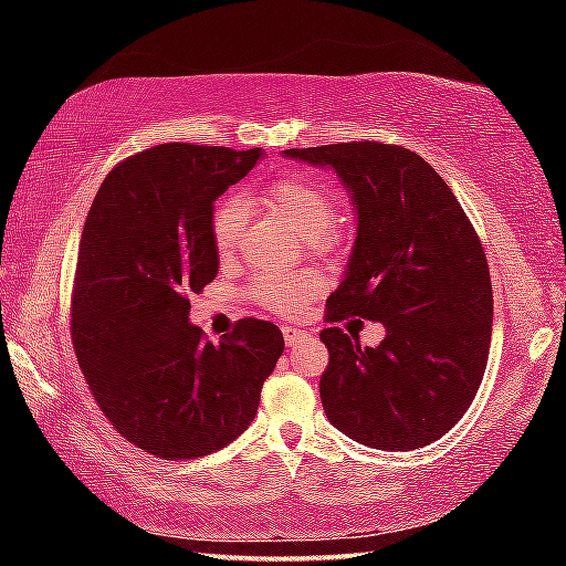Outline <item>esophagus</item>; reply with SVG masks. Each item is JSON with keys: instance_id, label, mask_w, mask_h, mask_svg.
Listing matches in <instances>:
<instances>
[{"instance_id": "esophagus-1", "label": "esophagus", "mask_w": 566, "mask_h": 566, "mask_svg": "<svg viewBox=\"0 0 566 566\" xmlns=\"http://www.w3.org/2000/svg\"><path fill=\"white\" fill-rule=\"evenodd\" d=\"M282 337H284V344L286 347H294V344H300L302 339H306V332L302 329H294V327H282Z\"/></svg>"}]
</instances>
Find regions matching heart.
Listing matches in <instances>:
<instances>
[{
    "mask_svg": "<svg viewBox=\"0 0 566 566\" xmlns=\"http://www.w3.org/2000/svg\"><path fill=\"white\" fill-rule=\"evenodd\" d=\"M260 202L296 232L310 237L314 244H332V224L337 222L339 202L329 185L322 179L294 171L270 181L262 189ZM242 202L227 197L214 207L209 237L222 262L232 260L237 252L239 234H242ZM322 276L317 272H296L284 276H262L252 286V296L274 314H300L304 304L322 292Z\"/></svg>",
    "mask_w": 566,
    "mask_h": 566,
    "instance_id": "obj_1",
    "label": "heart"
}]
</instances>
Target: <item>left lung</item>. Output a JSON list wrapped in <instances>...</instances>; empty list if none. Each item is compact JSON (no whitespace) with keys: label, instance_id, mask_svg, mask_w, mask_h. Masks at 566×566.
Listing matches in <instances>:
<instances>
[{"label":"left lung","instance_id":"1","mask_svg":"<svg viewBox=\"0 0 566 566\" xmlns=\"http://www.w3.org/2000/svg\"><path fill=\"white\" fill-rule=\"evenodd\" d=\"M332 167L357 205V242L327 322H381L379 347L319 332L329 364L322 407L359 444L409 452L444 437L476 397L492 342V280L482 239L429 161L399 145L339 142L286 149Z\"/></svg>","mask_w":566,"mask_h":566}]
</instances>
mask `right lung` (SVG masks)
Here are the masks:
<instances>
[{
    "label": "right lung",
    "mask_w": 566,
    "mask_h": 566,
    "mask_svg": "<svg viewBox=\"0 0 566 566\" xmlns=\"http://www.w3.org/2000/svg\"><path fill=\"white\" fill-rule=\"evenodd\" d=\"M262 149L171 142L119 161L94 197L72 286V344L97 407L129 444L197 459L252 424L284 352L280 327L239 319L219 344L189 324L214 280V199Z\"/></svg>",
    "instance_id": "obj_1"
}]
</instances>
